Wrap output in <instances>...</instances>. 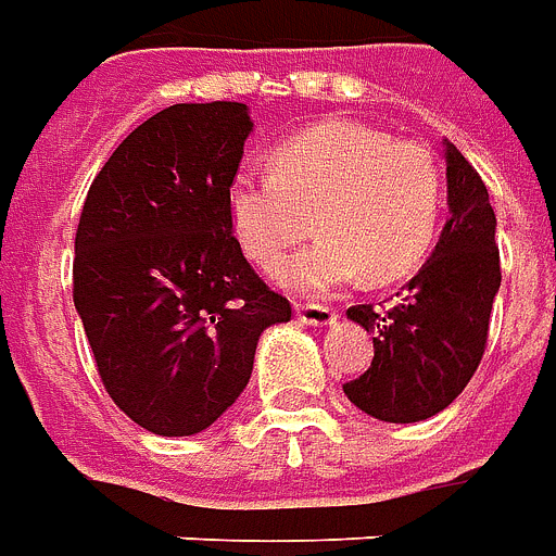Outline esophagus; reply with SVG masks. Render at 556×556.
<instances>
[{
	"label": "esophagus",
	"instance_id": "1",
	"mask_svg": "<svg viewBox=\"0 0 556 556\" xmlns=\"http://www.w3.org/2000/svg\"><path fill=\"white\" fill-rule=\"evenodd\" d=\"M295 317H299V323H305V326L323 328L331 326L338 319V314H334V307L326 305H299L295 307Z\"/></svg>",
	"mask_w": 556,
	"mask_h": 556
}]
</instances>
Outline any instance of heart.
<instances>
[{
  "label": "heart",
  "mask_w": 556,
  "mask_h": 556,
  "mask_svg": "<svg viewBox=\"0 0 556 556\" xmlns=\"http://www.w3.org/2000/svg\"><path fill=\"white\" fill-rule=\"evenodd\" d=\"M441 204L444 177L427 144L355 121L295 132L273 150V174L239 168L228 186L233 237L266 269L305 237L314 213L319 239L278 273L307 295L412 273L432 249Z\"/></svg>",
  "instance_id": "b5f03b06"
}]
</instances>
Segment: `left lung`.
Here are the masks:
<instances>
[{"label": "left lung", "mask_w": 556, "mask_h": 556, "mask_svg": "<svg viewBox=\"0 0 556 556\" xmlns=\"http://www.w3.org/2000/svg\"><path fill=\"white\" fill-rule=\"evenodd\" d=\"M450 218L439 245L388 311L352 305L346 317L372 334V362L343 384L350 403L384 424L439 415L480 367L501 287L497 218L489 192L456 144L444 141Z\"/></svg>", "instance_id": "1"}]
</instances>
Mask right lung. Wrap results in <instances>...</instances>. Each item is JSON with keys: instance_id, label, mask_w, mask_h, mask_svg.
Wrapping results in <instances>:
<instances>
[{"instance_id": "obj_1", "label": "right lung", "mask_w": 556, "mask_h": 556, "mask_svg": "<svg viewBox=\"0 0 556 556\" xmlns=\"http://www.w3.org/2000/svg\"><path fill=\"white\" fill-rule=\"evenodd\" d=\"M245 103H177L117 144L85 198L73 305L109 396L156 435H194L249 384L257 340L293 307L242 257L228 186Z\"/></svg>"}]
</instances>
